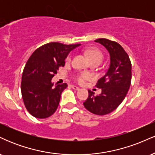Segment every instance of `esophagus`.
Wrapping results in <instances>:
<instances>
[{
    "instance_id": "34e87169",
    "label": "esophagus",
    "mask_w": 155,
    "mask_h": 155,
    "mask_svg": "<svg viewBox=\"0 0 155 155\" xmlns=\"http://www.w3.org/2000/svg\"><path fill=\"white\" fill-rule=\"evenodd\" d=\"M71 87H72V88L75 90H79L80 89L79 87H78L77 86H75V85H71Z\"/></svg>"
}]
</instances>
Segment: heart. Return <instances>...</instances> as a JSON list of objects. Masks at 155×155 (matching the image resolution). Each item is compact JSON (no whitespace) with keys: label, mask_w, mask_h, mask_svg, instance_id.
<instances>
[{"label":"heart","mask_w":155,"mask_h":155,"mask_svg":"<svg viewBox=\"0 0 155 155\" xmlns=\"http://www.w3.org/2000/svg\"><path fill=\"white\" fill-rule=\"evenodd\" d=\"M86 54L87 55V58L90 62H97L100 64L103 60V54L100 51L97 50V49H88L87 51H86ZM71 60V54H68L67 56L66 59H65V61L69 62ZM90 74H86V73H81V74H78L77 76H76L75 79L76 80L78 83L79 84H84L87 80H89L90 79Z\"/></svg>","instance_id":"heart-1"}]
</instances>
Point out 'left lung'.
Returning a JSON list of instances; mask_svg holds the SVG:
<instances>
[{
	"label": "left lung",
	"instance_id": "obj_1",
	"mask_svg": "<svg viewBox=\"0 0 155 155\" xmlns=\"http://www.w3.org/2000/svg\"><path fill=\"white\" fill-rule=\"evenodd\" d=\"M95 41L102 44L109 52L110 66L95 85L102 90L101 94L95 95V92L89 90V96L83 104L92 114L106 115L114 111L127 95L131 84L132 65L128 54L116 41L106 38Z\"/></svg>",
	"mask_w": 155,
	"mask_h": 155
}]
</instances>
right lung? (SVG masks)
I'll return each mask as SVG.
<instances>
[{
  "instance_id": "obj_1",
  "label": "right lung",
  "mask_w": 155,
  "mask_h": 155,
  "mask_svg": "<svg viewBox=\"0 0 155 155\" xmlns=\"http://www.w3.org/2000/svg\"><path fill=\"white\" fill-rule=\"evenodd\" d=\"M80 44L51 42L41 46L31 54L23 70L21 92L26 109L35 118L45 119L54 113L66 83L54 88L51 80L71 51Z\"/></svg>"
}]
</instances>
